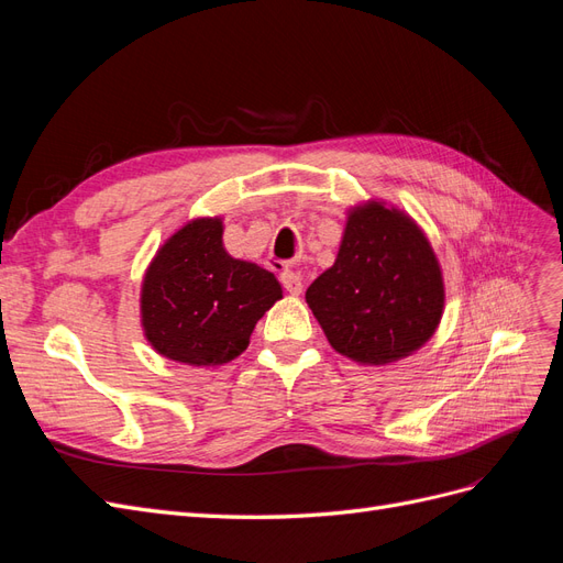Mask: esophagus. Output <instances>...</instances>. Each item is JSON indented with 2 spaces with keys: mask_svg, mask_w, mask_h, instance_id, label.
Returning a JSON list of instances; mask_svg holds the SVG:
<instances>
[{
  "mask_svg": "<svg viewBox=\"0 0 563 563\" xmlns=\"http://www.w3.org/2000/svg\"><path fill=\"white\" fill-rule=\"evenodd\" d=\"M279 279H282V286L286 288L288 294H291V296H300V291H302V279H300L298 272H294V269H284Z\"/></svg>",
  "mask_w": 563,
  "mask_h": 563,
  "instance_id": "esophagus-1",
  "label": "esophagus"
}]
</instances>
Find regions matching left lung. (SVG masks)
<instances>
[{
  "mask_svg": "<svg viewBox=\"0 0 563 563\" xmlns=\"http://www.w3.org/2000/svg\"><path fill=\"white\" fill-rule=\"evenodd\" d=\"M305 300L335 352L387 364L428 343L444 310V282L413 220L368 203L350 213L333 267Z\"/></svg>",
  "mask_w": 563,
  "mask_h": 563,
  "instance_id": "1",
  "label": "left lung"
}]
</instances>
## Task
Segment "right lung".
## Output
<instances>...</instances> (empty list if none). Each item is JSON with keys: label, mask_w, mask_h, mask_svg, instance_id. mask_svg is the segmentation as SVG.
<instances>
[{"label": "right lung", "mask_w": 563, "mask_h": 563, "mask_svg": "<svg viewBox=\"0 0 563 563\" xmlns=\"http://www.w3.org/2000/svg\"><path fill=\"white\" fill-rule=\"evenodd\" d=\"M282 298L272 272L223 249L220 218L187 223L152 261L141 296L145 335L190 366L225 364L249 347L258 319Z\"/></svg>", "instance_id": "obj_1"}]
</instances>
